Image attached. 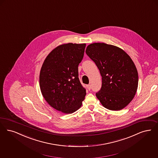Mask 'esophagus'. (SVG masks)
Wrapping results in <instances>:
<instances>
[{
  "instance_id": "esophagus-1",
  "label": "esophagus",
  "mask_w": 158,
  "mask_h": 158,
  "mask_svg": "<svg viewBox=\"0 0 158 158\" xmlns=\"http://www.w3.org/2000/svg\"><path fill=\"white\" fill-rule=\"evenodd\" d=\"M86 87H87V89H88V90H90V89H91V86H90V85H86Z\"/></svg>"
}]
</instances>
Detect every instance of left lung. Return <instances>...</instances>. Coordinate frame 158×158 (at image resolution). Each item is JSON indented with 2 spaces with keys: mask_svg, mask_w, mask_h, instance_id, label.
Wrapping results in <instances>:
<instances>
[{
  "mask_svg": "<svg viewBox=\"0 0 158 158\" xmlns=\"http://www.w3.org/2000/svg\"><path fill=\"white\" fill-rule=\"evenodd\" d=\"M86 53L95 62L101 75V89L96 93L103 106L120 110L136 94L138 73L132 59L120 48L105 43L89 44Z\"/></svg>",
  "mask_w": 158,
  "mask_h": 158,
  "instance_id": "left-lung-1",
  "label": "left lung"
}]
</instances>
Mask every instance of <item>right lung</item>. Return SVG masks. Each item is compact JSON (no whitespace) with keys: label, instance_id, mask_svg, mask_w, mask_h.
<instances>
[{"label":"right lung","instance_id":"add662e5","mask_svg":"<svg viewBox=\"0 0 158 158\" xmlns=\"http://www.w3.org/2000/svg\"><path fill=\"white\" fill-rule=\"evenodd\" d=\"M86 44H63L44 59L39 75L41 93L48 104L63 114H72L81 107L86 90L78 77Z\"/></svg>","mask_w":158,"mask_h":158}]
</instances>
